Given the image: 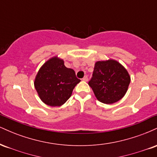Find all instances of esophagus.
Listing matches in <instances>:
<instances>
[{
  "mask_svg": "<svg viewBox=\"0 0 157 157\" xmlns=\"http://www.w3.org/2000/svg\"><path fill=\"white\" fill-rule=\"evenodd\" d=\"M88 80H89V78H88L87 76H85L83 78H82V80L83 81H86V82H87Z\"/></svg>",
  "mask_w": 157,
  "mask_h": 157,
  "instance_id": "esophagus-1",
  "label": "esophagus"
}]
</instances>
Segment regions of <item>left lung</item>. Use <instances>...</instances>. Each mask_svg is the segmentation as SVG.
Returning a JSON list of instances; mask_svg holds the SVG:
<instances>
[{
    "mask_svg": "<svg viewBox=\"0 0 157 157\" xmlns=\"http://www.w3.org/2000/svg\"><path fill=\"white\" fill-rule=\"evenodd\" d=\"M130 82L127 70L117 61L109 60L95 63L89 85L99 101L112 104L124 97Z\"/></svg>",
    "mask_w": 157,
    "mask_h": 157,
    "instance_id": "1",
    "label": "left lung"
}]
</instances>
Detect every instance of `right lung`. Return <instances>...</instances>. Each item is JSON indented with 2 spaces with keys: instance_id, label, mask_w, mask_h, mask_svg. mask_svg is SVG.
Returning <instances> with one entry per match:
<instances>
[{
  "instance_id": "1",
  "label": "right lung",
  "mask_w": 157,
  "mask_h": 157,
  "mask_svg": "<svg viewBox=\"0 0 157 157\" xmlns=\"http://www.w3.org/2000/svg\"><path fill=\"white\" fill-rule=\"evenodd\" d=\"M80 82L73 69L66 68L62 59L54 57L41 66L34 84L45 104L60 106L69 99L73 89Z\"/></svg>"
}]
</instances>
